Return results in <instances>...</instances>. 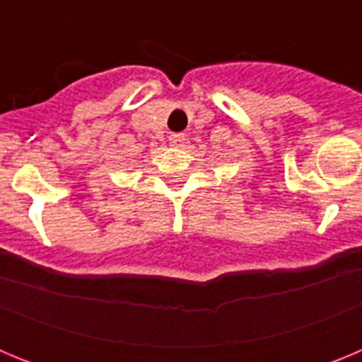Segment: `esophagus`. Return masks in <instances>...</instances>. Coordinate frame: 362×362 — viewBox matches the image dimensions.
<instances>
[{"instance_id": "esophagus-1", "label": "esophagus", "mask_w": 362, "mask_h": 362, "mask_svg": "<svg viewBox=\"0 0 362 362\" xmlns=\"http://www.w3.org/2000/svg\"><path fill=\"white\" fill-rule=\"evenodd\" d=\"M185 141V134H170L172 145H181Z\"/></svg>"}]
</instances>
